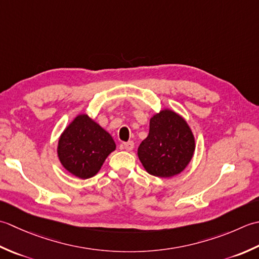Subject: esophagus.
<instances>
[{"label": "esophagus", "instance_id": "esophagus-1", "mask_svg": "<svg viewBox=\"0 0 259 259\" xmlns=\"http://www.w3.org/2000/svg\"><path fill=\"white\" fill-rule=\"evenodd\" d=\"M122 147L125 150V151H132L134 149V142L133 141H130V142H126V143H123L122 144Z\"/></svg>", "mask_w": 259, "mask_h": 259}]
</instances>
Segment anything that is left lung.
Listing matches in <instances>:
<instances>
[{"label":"left lung","instance_id":"left-lung-1","mask_svg":"<svg viewBox=\"0 0 259 259\" xmlns=\"http://www.w3.org/2000/svg\"><path fill=\"white\" fill-rule=\"evenodd\" d=\"M196 143L188 123L171 109H163L150 119V132L137 150L147 173L171 178L191 161Z\"/></svg>","mask_w":259,"mask_h":259}]
</instances>
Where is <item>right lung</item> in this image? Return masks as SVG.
Segmentation results:
<instances>
[{
    "label": "right lung",
    "mask_w": 259,
    "mask_h": 259,
    "mask_svg": "<svg viewBox=\"0 0 259 259\" xmlns=\"http://www.w3.org/2000/svg\"><path fill=\"white\" fill-rule=\"evenodd\" d=\"M116 144L108 132L86 114L78 115L67 126L58 142L62 166L79 179H89L100 170Z\"/></svg>",
    "instance_id": "obj_1"
}]
</instances>
